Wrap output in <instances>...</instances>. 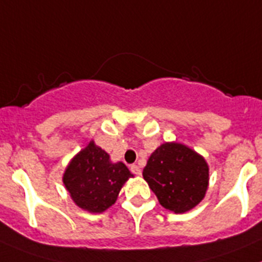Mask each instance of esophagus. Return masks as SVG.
<instances>
[{
    "label": "esophagus",
    "mask_w": 262,
    "mask_h": 262,
    "mask_svg": "<svg viewBox=\"0 0 262 262\" xmlns=\"http://www.w3.org/2000/svg\"><path fill=\"white\" fill-rule=\"evenodd\" d=\"M129 169H131V172H133L134 175H138V176L142 175V171H140V168L138 167V165H135V164L131 165V167H129Z\"/></svg>",
    "instance_id": "esophagus-1"
}]
</instances>
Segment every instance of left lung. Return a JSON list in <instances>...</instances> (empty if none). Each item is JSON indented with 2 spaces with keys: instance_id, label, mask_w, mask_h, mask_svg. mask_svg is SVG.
<instances>
[{
  "instance_id": "obj_1",
  "label": "left lung",
  "mask_w": 262,
  "mask_h": 262,
  "mask_svg": "<svg viewBox=\"0 0 262 262\" xmlns=\"http://www.w3.org/2000/svg\"><path fill=\"white\" fill-rule=\"evenodd\" d=\"M143 178L168 211L184 213L200 203L209 182L205 159L189 147L164 143L149 156Z\"/></svg>"
}]
</instances>
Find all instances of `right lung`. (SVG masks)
<instances>
[{"mask_svg": "<svg viewBox=\"0 0 262 262\" xmlns=\"http://www.w3.org/2000/svg\"><path fill=\"white\" fill-rule=\"evenodd\" d=\"M131 176L126 164L111 163L108 154L91 140L67 165L63 184L78 207L102 213L115 203Z\"/></svg>", "mask_w": 262, "mask_h": 262, "instance_id": "obj_1", "label": "right lung"}]
</instances>
